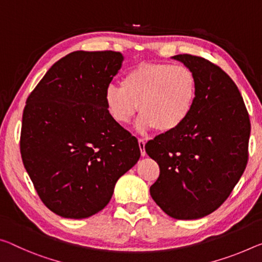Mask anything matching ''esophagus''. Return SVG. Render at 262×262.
<instances>
[{"instance_id":"34e87169","label":"esophagus","mask_w":262,"mask_h":262,"mask_svg":"<svg viewBox=\"0 0 262 262\" xmlns=\"http://www.w3.org/2000/svg\"><path fill=\"white\" fill-rule=\"evenodd\" d=\"M144 146H146V141H144V139H139V147H140V150H141V155H142L143 157L147 155Z\"/></svg>"}]
</instances>
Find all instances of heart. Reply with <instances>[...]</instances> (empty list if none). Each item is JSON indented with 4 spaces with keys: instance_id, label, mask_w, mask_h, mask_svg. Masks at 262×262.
I'll return each instance as SVG.
<instances>
[{
    "instance_id": "b5f03b06",
    "label": "heart",
    "mask_w": 262,
    "mask_h": 262,
    "mask_svg": "<svg viewBox=\"0 0 262 262\" xmlns=\"http://www.w3.org/2000/svg\"><path fill=\"white\" fill-rule=\"evenodd\" d=\"M198 95L194 73L184 65L147 61L124 72L121 85L111 84L103 94L108 115L119 124H128L140 108L138 129L157 128L173 132L190 118Z\"/></svg>"
}]
</instances>
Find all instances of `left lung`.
I'll use <instances>...</instances> for the list:
<instances>
[{"label":"left lung","mask_w":262,"mask_h":262,"mask_svg":"<svg viewBox=\"0 0 262 262\" xmlns=\"http://www.w3.org/2000/svg\"><path fill=\"white\" fill-rule=\"evenodd\" d=\"M194 73V108L178 129L157 135L146 151L159 163L150 186L157 205L175 219H198L212 213L230 196L248 160L251 122L234 81L205 58L177 55Z\"/></svg>","instance_id":"8db88e82"}]
</instances>
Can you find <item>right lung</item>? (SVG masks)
Masks as SVG:
<instances>
[{
	"label": "right lung",
	"mask_w": 262,
	"mask_h": 262,
	"mask_svg": "<svg viewBox=\"0 0 262 262\" xmlns=\"http://www.w3.org/2000/svg\"><path fill=\"white\" fill-rule=\"evenodd\" d=\"M122 60L115 51L69 53L27 99L23 164L41 202L60 217L101 211L119 178L140 159L138 139L111 118L103 101Z\"/></svg>",
	"instance_id": "obj_1"
}]
</instances>
